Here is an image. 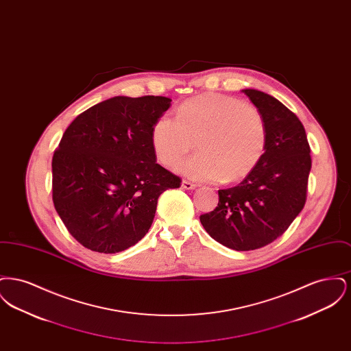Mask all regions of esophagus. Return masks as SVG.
I'll use <instances>...</instances> for the list:
<instances>
[{
  "label": "esophagus",
  "instance_id": "1",
  "mask_svg": "<svg viewBox=\"0 0 351 351\" xmlns=\"http://www.w3.org/2000/svg\"><path fill=\"white\" fill-rule=\"evenodd\" d=\"M182 188L184 189H195L196 188V184L191 183L188 180H183L182 182Z\"/></svg>",
  "mask_w": 351,
  "mask_h": 351
}]
</instances>
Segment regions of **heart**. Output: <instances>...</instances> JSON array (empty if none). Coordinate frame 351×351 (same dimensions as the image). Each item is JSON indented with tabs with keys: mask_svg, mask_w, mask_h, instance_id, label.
<instances>
[{
	"mask_svg": "<svg viewBox=\"0 0 351 351\" xmlns=\"http://www.w3.org/2000/svg\"><path fill=\"white\" fill-rule=\"evenodd\" d=\"M193 141L199 154L180 162L176 169L196 182L235 183L261 162L267 146V126L252 104L206 93L183 102L176 117L165 114L152 126V150L166 167L178 163Z\"/></svg>",
	"mask_w": 351,
	"mask_h": 351,
	"instance_id": "1",
	"label": "heart"
}]
</instances>
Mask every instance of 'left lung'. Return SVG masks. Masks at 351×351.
Instances as JSON below:
<instances>
[{"label": "left lung", "instance_id": "left-lung-1", "mask_svg": "<svg viewBox=\"0 0 351 351\" xmlns=\"http://www.w3.org/2000/svg\"><path fill=\"white\" fill-rule=\"evenodd\" d=\"M261 110L267 126L266 151L249 176L218 191L215 210L200 221L213 239L237 251L274 242L299 216L306 200L311 147L300 119L275 97L242 90Z\"/></svg>", "mask_w": 351, "mask_h": 351}]
</instances>
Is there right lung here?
I'll use <instances>...</instances> for the list:
<instances>
[{"label":"right lung","mask_w":351,"mask_h":351,"mask_svg":"<svg viewBox=\"0 0 351 351\" xmlns=\"http://www.w3.org/2000/svg\"><path fill=\"white\" fill-rule=\"evenodd\" d=\"M162 96H117L75 118L52 156V200L71 235L104 254L126 250L151 228L159 196L180 178L156 163L152 126Z\"/></svg>","instance_id":"add662e5"}]
</instances>
